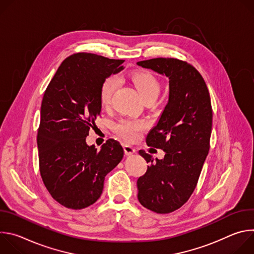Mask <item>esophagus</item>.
<instances>
[{
    "mask_svg": "<svg viewBox=\"0 0 254 254\" xmlns=\"http://www.w3.org/2000/svg\"><path fill=\"white\" fill-rule=\"evenodd\" d=\"M124 151H125L126 156H131V155H133L135 153L134 148L131 147L130 144H127V143L124 144Z\"/></svg>",
    "mask_w": 254,
    "mask_h": 254,
    "instance_id": "1",
    "label": "esophagus"
}]
</instances>
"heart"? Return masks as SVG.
<instances>
[{
	"label": "heart",
	"instance_id": "heart-1",
	"mask_svg": "<svg viewBox=\"0 0 254 254\" xmlns=\"http://www.w3.org/2000/svg\"><path fill=\"white\" fill-rule=\"evenodd\" d=\"M132 81L142 100L158 97L161 86L158 79L153 74L148 72H140L132 76ZM118 85L119 79L115 75L108 76L103 80L99 90V99L102 105H107L111 102ZM143 127L144 124L142 122L132 120H122L116 125L117 132L128 140H135Z\"/></svg>",
	"mask_w": 254,
	"mask_h": 254
}]
</instances>
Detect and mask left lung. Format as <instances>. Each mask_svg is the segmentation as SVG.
Instances as JSON below:
<instances>
[{
  "mask_svg": "<svg viewBox=\"0 0 254 254\" xmlns=\"http://www.w3.org/2000/svg\"><path fill=\"white\" fill-rule=\"evenodd\" d=\"M136 64L169 79L168 102L146 139L148 146L162 149L165 157L154 163L151 155L138 152L151 165L137 179V199L151 211L171 213L192 195L209 152L210 94L201 74L187 62L154 58Z\"/></svg>",
  "mask_w": 254,
  "mask_h": 254,
  "instance_id": "obj_1",
  "label": "left lung"
}]
</instances>
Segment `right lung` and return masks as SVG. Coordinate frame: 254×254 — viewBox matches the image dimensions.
Returning <instances> with one entry per match:
<instances>
[{"instance_id":"1","label":"right lung","mask_w":254,"mask_h":254,"mask_svg":"<svg viewBox=\"0 0 254 254\" xmlns=\"http://www.w3.org/2000/svg\"><path fill=\"white\" fill-rule=\"evenodd\" d=\"M124 61L76 53L62 62L44 93L37 135L40 173L53 199L67 208L83 209L96 202L105 176L124 157L115 139L99 151L86 143L101 111L100 86L125 68Z\"/></svg>"}]
</instances>
